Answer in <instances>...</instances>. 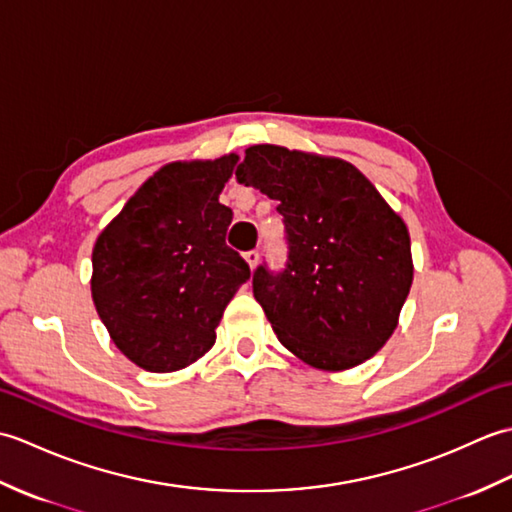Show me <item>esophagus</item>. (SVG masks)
Here are the masks:
<instances>
[{
  "label": "esophagus",
  "instance_id": "esophagus-1",
  "mask_svg": "<svg viewBox=\"0 0 512 512\" xmlns=\"http://www.w3.org/2000/svg\"><path fill=\"white\" fill-rule=\"evenodd\" d=\"M244 259H246V264L250 266V270H255L257 264H259V253H257V250H248Z\"/></svg>",
  "mask_w": 512,
  "mask_h": 512
}]
</instances>
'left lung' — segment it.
Wrapping results in <instances>:
<instances>
[{"label":"left lung","mask_w":512,"mask_h":512,"mask_svg":"<svg viewBox=\"0 0 512 512\" xmlns=\"http://www.w3.org/2000/svg\"><path fill=\"white\" fill-rule=\"evenodd\" d=\"M237 180L277 200L288 264L259 266L253 295L281 345L310 367L365 363L394 334L413 281L407 224L341 158L253 145Z\"/></svg>","instance_id":"8db88e82"}]
</instances>
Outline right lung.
<instances>
[{"label": "right lung", "instance_id": "1", "mask_svg": "<svg viewBox=\"0 0 512 512\" xmlns=\"http://www.w3.org/2000/svg\"><path fill=\"white\" fill-rule=\"evenodd\" d=\"M237 160L169 162L96 239V312L118 350L147 372H176L209 352L228 301L250 277L224 242L233 211L220 193Z\"/></svg>", "mask_w": 512, "mask_h": 512}]
</instances>
